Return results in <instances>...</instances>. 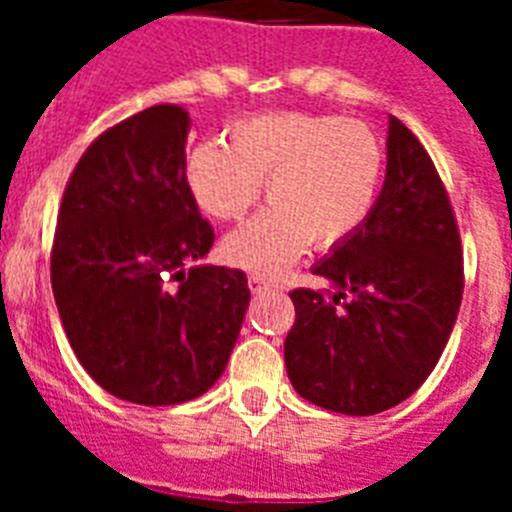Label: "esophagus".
<instances>
[{
	"label": "esophagus",
	"mask_w": 512,
	"mask_h": 512,
	"mask_svg": "<svg viewBox=\"0 0 512 512\" xmlns=\"http://www.w3.org/2000/svg\"><path fill=\"white\" fill-rule=\"evenodd\" d=\"M269 287H271V282L266 277H261V274H251V277H248V289H251V292H256V295H259V292H266Z\"/></svg>",
	"instance_id": "esophagus-1"
}]
</instances>
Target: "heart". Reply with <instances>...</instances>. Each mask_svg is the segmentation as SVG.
<instances>
[{
    "label": "heart",
    "instance_id": "1",
    "mask_svg": "<svg viewBox=\"0 0 512 512\" xmlns=\"http://www.w3.org/2000/svg\"><path fill=\"white\" fill-rule=\"evenodd\" d=\"M387 174L379 135L366 122L312 112H264L235 122L228 143L205 140L187 156L194 202L215 220H241L266 184V210L233 230L223 256L279 274L305 253L338 248L372 217Z\"/></svg>",
    "mask_w": 512,
    "mask_h": 512
}]
</instances>
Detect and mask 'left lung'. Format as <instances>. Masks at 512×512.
Returning a JSON list of instances; mask_svg holds the SVG:
<instances>
[{"label":"left lung","instance_id":"left-lung-1","mask_svg":"<svg viewBox=\"0 0 512 512\" xmlns=\"http://www.w3.org/2000/svg\"><path fill=\"white\" fill-rule=\"evenodd\" d=\"M295 289L284 364L297 395L343 415L408 400L449 343L464 289L454 212L431 156L390 115L387 174L364 228Z\"/></svg>","mask_w":512,"mask_h":512}]
</instances>
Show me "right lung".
<instances>
[{"label":"right lung","mask_w":512,"mask_h":512,"mask_svg":"<svg viewBox=\"0 0 512 512\" xmlns=\"http://www.w3.org/2000/svg\"><path fill=\"white\" fill-rule=\"evenodd\" d=\"M189 128L182 107L156 104L99 135L53 238V297L76 359L102 390L151 408L210 390L251 300L243 271L202 264L215 233L184 176Z\"/></svg>","instance_id":"add662e5"}]
</instances>
